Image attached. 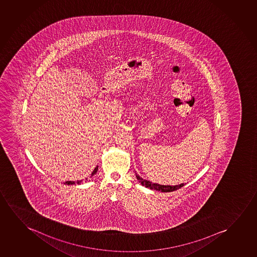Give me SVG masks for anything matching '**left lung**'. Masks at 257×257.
<instances>
[{
  "label": "left lung",
  "mask_w": 257,
  "mask_h": 257,
  "mask_svg": "<svg viewBox=\"0 0 257 257\" xmlns=\"http://www.w3.org/2000/svg\"><path fill=\"white\" fill-rule=\"evenodd\" d=\"M136 177H137L138 181L146 188H149L151 190H159L162 192H171L174 190H178L180 188L183 186V183L179 184V185H175V186H170V185H161V184H157V183H153L147 180L142 179L141 176L136 174Z\"/></svg>",
  "instance_id": "1"
}]
</instances>
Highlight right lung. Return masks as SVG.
<instances>
[{
	"mask_svg": "<svg viewBox=\"0 0 257 257\" xmlns=\"http://www.w3.org/2000/svg\"><path fill=\"white\" fill-rule=\"evenodd\" d=\"M97 169H98V167H96V168H95V169H94V171H93V172H92V174H91V176H94V175H95V173L97 172ZM81 181H77V182H76V183H77V184H81ZM66 184H68V185H72V184H74V182H72V181H67V182H66Z\"/></svg>",
	"mask_w": 257,
	"mask_h": 257,
	"instance_id": "1",
	"label": "right lung"
}]
</instances>
